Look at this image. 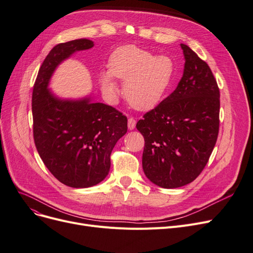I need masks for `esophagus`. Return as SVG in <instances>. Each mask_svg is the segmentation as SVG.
Returning a JSON list of instances; mask_svg holds the SVG:
<instances>
[{
	"label": "esophagus",
	"instance_id": "obj_1",
	"mask_svg": "<svg viewBox=\"0 0 253 253\" xmlns=\"http://www.w3.org/2000/svg\"><path fill=\"white\" fill-rule=\"evenodd\" d=\"M135 125H136V120L134 118H129L128 119V128L130 130H132L135 128Z\"/></svg>",
	"mask_w": 253,
	"mask_h": 253
}]
</instances>
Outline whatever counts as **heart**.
<instances>
[{
  "mask_svg": "<svg viewBox=\"0 0 253 253\" xmlns=\"http://www.w3.org/2000/svg\"><path fill=\"white\" fill-rule=\"evenodd\" d=\"M174 64L168 56H156L138 47L127 45L116 49L109 60V69L101 73L103 92L114 97L118 94L115 78L125 81L124 96L137 109L157 105L171 83Z\"/></svg>",
  "mask_w": 253,
  "mask_h": 253,
  "instance_id": "heart-1",
  "label": "heart"
}]
</instances>
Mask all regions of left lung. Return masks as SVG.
Segmentation results:
<instances>
[{
  "mask_svg": "<svg viewBox=\"0 0 253 253\" xmlns=\"http://www.w3.org/2000/svg\"><path fill=\"white\" fill-rule=\"evenodd\" d=\"M175 90L146 113L136 128L145 138L142 169L162 188L194 181L205 169L219 132L220 92L209 65L187 45Z\"/></svg>",
  "mask_w": 253,
  "mask_h": 253,
  "instance_id": "obj_1",
  "label": "left lung"
}]
</instances>
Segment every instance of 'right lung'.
Instances as JSON below:
<instances>
[{"instance_id":"right-lung-1","label":"right lung","mask_w":253,"mask_h":253,"mask_svg":"<svg viewBox=\"0 0 253 253\" xmlns=\"http://www.w3.org/2000/svg\"><path fill=\"white\" fill-rule=\"evenodd\" d=\"M93 46L89 39L54 46L41 65L32 95L36 149L53 177L73 188L91 187L105 179L112 151L127 132V117L115 107L91 102V98L61 100L47 89L62 61Z\"/></svg>"}]
</instances>
